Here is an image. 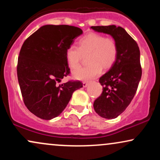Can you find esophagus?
<instances>
[{"label":"esophagus","mask_w":160,"mask_h":160,"mask_svg":"<svg viewBox=\"0 0 160 160\" xmlns=\"http://www.w3.org/2000/svg\"><path fill=\"white\" fill-rule=\"evenodd\" d=\"M88 85H89V82H82V86H83V87H86V86H87Z\"/></svg>","instance_id":"esophagus-1"}]
</instances>
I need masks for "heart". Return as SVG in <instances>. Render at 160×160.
Masks as SVG:
<instances>
[{
  "mask_svg": "<svg viewBox=\"0 0 160 160\" xmlns=\"http://www.w3.org/2000/svg\"><path fill=\"white\" fill-rule=\"evenodd\" d=\"M79 47L70 46L66 49L65 58L72 70L80 65L82 54L89 53V65L73 73L74 78L80 80H89L102 73V67L110 68L114 65L118 56V47L115 40L97 33H89L79 40Z\"/></svg>",
  "mask_w": 160,
  "mask_h": 160,
  "instance_id": "1",
  "label": "heart"
}]
</instances>
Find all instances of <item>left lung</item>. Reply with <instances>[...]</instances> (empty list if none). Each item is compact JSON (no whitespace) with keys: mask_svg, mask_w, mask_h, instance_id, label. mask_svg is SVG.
<instances>
[{"mask_svg":"<svg viewBox=\"0 0 160 160\" xmlns=\"http://www.w3.org/2000/svg\"><path fill=\"white\" fill-rule=\"evenodd\" d=\"M95 32L110 34L118 47L117 61L99 79L103 92L93 104L100 117L114 119L131 103L140 82V50L136 41L122 27L92 26Z\"/></svg>","mask_w":160,"mask_h":160,"instance_id":"obj_1","label":"left lung"}]
</instances>
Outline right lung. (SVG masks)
Masks as SVG:
<instances>
[{
	"label": "right lung",
	"mask_w": 160,
	"mask_h": 160,
	"mask_svg": "<svg viewBox=\"0 0 160 160\" xmlns=\"http://www.w3.org/2000/svg\"><path fill=\"white\" fill-rule=\"evenodd\" d=\"M82 34L80 28L46 25L25 40L18 58L17 76L24 103L43 120L61 114L80 81L58 84L70 74L65 58L68 47Z\"/></svg>",
	"instance_id": "obj_1"
}]
</instances>
